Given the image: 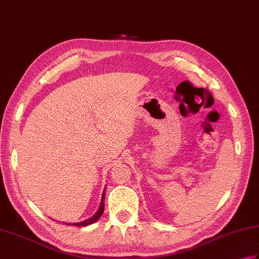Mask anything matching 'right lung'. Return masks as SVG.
<instances>
[{"label": "right lung", "mask_w": 259, "mask_h": 259, "mask_svg": "<svg viewBox=\"0 0 259 259\" xmlns=\"http://www.w3.org/2000/svg\"><path fill=\"white\" fill-rule=\"evenodd\" d=\"M105 189H106V188H105ZM104 201H105V190H104V193H102V197H101V202H100V205H99L98 211H97V212L95 213L94 217L87 219V220L82 221V222H77V223H65V224H67V226H70V224H72V226H75V227H85V226H89V224L95 223L96 221H98L99 219H100V217L102 215V213H104V209H105V203H104Z\"/></svg>", "instance_id": "1"}]
</instances>
